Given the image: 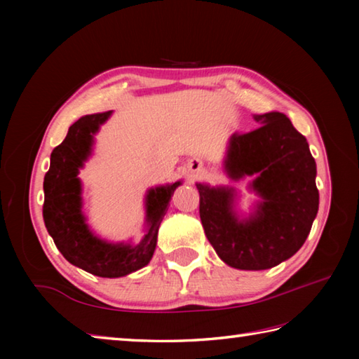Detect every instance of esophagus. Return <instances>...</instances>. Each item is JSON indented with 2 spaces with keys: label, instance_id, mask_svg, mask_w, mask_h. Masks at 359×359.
Listing matches in <instances>:
<instances>
[{
  "label": "esophagus",
  "instance_id": "1",
  "mask_svg": "<svg viewBox=\"0 0 359 359\" xmlns=\"http://www.w3.org/2000/svg\"><path fill=\"white\" fill-rule=\"evenodd\" d=\"M193 169L194 171H203V163H194Z\"/></svg>",
  "mask_w": 359,
  "mask_h": 359
}]
</instances>
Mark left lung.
<instances>
[{"label": "left lung", "mask_w": 359, "mask_h": 359, "mask_svg": "<svg viewBox=\"0 0 359 359\" xmlns=\"http://www.w3.org/2000/svg\"><path fill=\"white\" fill-rule=\"evenodd\" d=\"M259 128L234 133L226 169L233 179L258 174L253 188L263 198L257 215L234 217L233 190L198 184L199 217L210 245L236 269L261 271L280 264L299 250L318 212L317 165L307 139L287 115H258Z\"/></svg>", "instance_id": "left-lung-1"}]
</instances>
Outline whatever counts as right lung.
Masks as SVG:
<instances>
[{"label": "right lung", "mask_w": 359, "mask_h": 359, "mask_svg": "<svg viewBox=\"0 0 359 359\" xmlns=\"http://www.w3.org/2000/svg\"><path fill=\"white\" fill-rule=\"evenodd\" d=\"M109 115L111 111L83 115L69 126L65 141L53 149L50 168L44 177L42 217L57 248L71 264L90 274L112 278L123 277L149 264L156 247L158 228L180 182L149 191L147 220L150 226L141 244L136 247L112 245L95 238L81 212V182L77 172L90 155L93 135Z\"/></svg>", "instance_id": "right-lung-1"}]
</instances>
